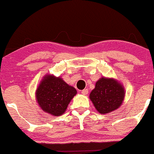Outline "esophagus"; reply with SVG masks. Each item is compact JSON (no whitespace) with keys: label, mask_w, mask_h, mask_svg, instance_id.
<instances>
[{"label":"esophagus","mask_w":154,"mask_h":154,"mask_svg":"<svg viewBox=\"0 0 154 154\" xmlns=\"http://www.w3.org/2000/svg\"><path fill=\"white\" fill-rule=\"evenodd\" d=\"M81 93L83 95H87L88 94V90H87V89H84V90H82Z\"/></svg>","instance_id":"34e87169"}]
</instances>
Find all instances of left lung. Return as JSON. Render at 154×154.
<instances>
[{
	"label": "left lung",
	"instance_id": "8db88e82",
	"mask_svg": "<svg viewBox=\"0 0 154 154\" xmlns=\"http://www.w3.org/2000/svg\"><path fill=\"white\" fill-rule=\"evenodd\" d=\"M125 96V88L119 80L103 77L96 83L90 99L96 109L104 115L119 109L124 101Z\"/></svg>",
	"mask_w": 154,
	"mask_h": 154
}]
</instances>
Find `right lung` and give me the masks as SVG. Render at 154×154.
<instances>
[{"label": "right lung", "instance_id": "1", "mask_svg": "<svg viewBox=\"0 0 154 154\" xmlns=\"http://www.w3.org/2000/svg\"><path fill=\"white\" fill-rule=\"evenodd\" d=\"M77 90L53 74L44 76L35 90V99L45 112L53 116H61L77 94Z\"/></svg>", "mask_w": 154, "mask_h": 154}]
</instances>
